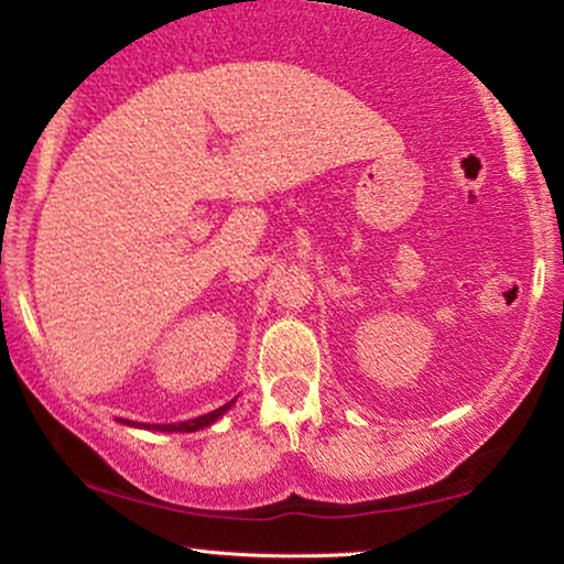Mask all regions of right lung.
<instances>
[{"label": "right lung", "instance_id": "1", "mask_svg": "<svg viewBox=\"0 0 564 564\" xmlns=\"http://www.w3.org/2000/svg\"><path fill=\"white\" fill-rule=\"evenodd\" d=\"M232 403H235V399L229 401V403H225V406L209 411V414L188 419V422H181V424H145V430H158V432H196V430H204V426H209V424L217 422V419L225 414V411L232 406ZM124 424H132V422H124ZM134 426H142V424H134Z\"/></svg>", "mask_w": 564, "mask_h": 564}]
</instances>
